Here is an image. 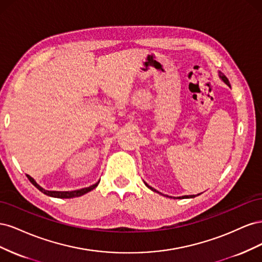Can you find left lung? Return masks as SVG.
I'll use <instances>...</instances> for the list:
<instances>
[{
	"label": "left lung",
	"instance_id": "obj_1",
	"mask_svg": "<svg viewBox=\"0 0 262 262\" xmlns=\"http://www.w3.org/2000/svg\"><path fill=\"white\" fill-rule=\"evenodd\" d=\"M219 76H220V78L222 81H223L227 86H229L231 87V84H229V82H228V80H227V77L223 74V73H221V72H219ZM144 184H145V186L146 187H148L150 190H152V191H155V192H157V193H160V194H162L161 192H158L156 189H154V188H152L150 186H148L146 182L144 181ZM201 193H198V194H191V195H181V196H177V198H175V196H169V198H173V199H189V198H194V196H196V195H200ZM165 196H168V195H165Z\"/></svg>",
	"mask_w": 262,
	"mask_h": 262
}]
</instances>
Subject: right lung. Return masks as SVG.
Masks as SVG:
<instances>
[{
  "label": "right lung",
  "mask_w": 262,
  "mask_h": 262,
  "mask_svg": "<svg viewBox=\"0 0 262 262\" xmlns=\"http://www.w3.org/2000/svg\"><path fill=\"white\" fill-rule=\"evenodd\" d=\"M27 178L29 179V181L31 182V184H33L39 190V191H41L42 193L49 195V196H52V198H59V199H71V198L81 196V195H83V194H85L87 192H90V191H92L93 189L96 188L98 186V184H99V181H100V180H98L96 184H94V185H92L90 187L77 189V190H72V191H54V190H46V189H43L41 186H39L37 184L36 180L33 177H30L29 175H27Z\"/></svg>",
  "instance_id": "add662e5"
}]
</instances>
